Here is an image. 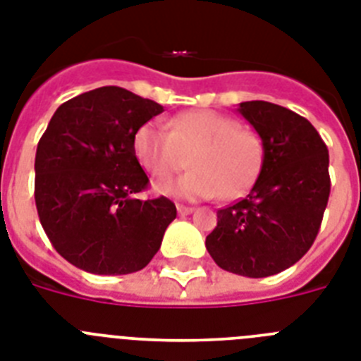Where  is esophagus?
Returning <instances> with one entry per match:
<instances>
[{
  "label": "esophagus",
  "mask_w": 361,
  "mask_h": 361,
  "mask_svg": "<svg viewBox=\"0 0 361 361\" xmlns=\"http://www.w3.org/2000/svg\"><path fill=\"white\" fill-rule=\"evenodd\" d=\"M176 209H178V214H181V216H187V214H190L192 211H195V207H189V205H176Z\"/></svg>",
  "instance_id": "obj_1"
}]
</instances>
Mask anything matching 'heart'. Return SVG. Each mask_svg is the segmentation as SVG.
I'll use <instances>...</instances> for the list:
<instances>
[{"instance_id":"1","label":"heart","mask_w":361,"mask_h":361,"mask_svg":"<svg viewBox=\"0 0 361 361\" xmlns=\"http://www.w3.org/2000/svg\"><path fill=\"white\" fill-rule=\"evenodd\" d=\"M134 150L154 178H169L192 163V171L157 183V192L183 200L238 198L257 180L262 139L233 117L213 110H190L169 121V128L147 123L137 130Z\"/></svg>"}]
</instances>
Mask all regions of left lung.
Returning <instances> with one entry per match:
<instances>
[{
    "mask_svg": "<svg viewBox=\"0 0 361 361\" xmlns=\"http://www.w3.org/2000/svg\"><path fill=\"white\" fill-rule=\"evenodd\" d=\"M238 114L262 139V165L246 198L218 211L205 247L226 271L269 277L316 240L330 195L329 148L310 121L288 108L247 101Z\"/></svg>",
    "mask_w": 361,
    "mask_h": 361,
    "instance_id": "8db88e82",
    "label": "left lung"
}]
</instances>
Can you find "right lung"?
Listing matches in <instances>:
<instances>
[{
    "label": "right lung",
    "mask_w": 361,
    "mask_h": 361,
    "mask_svg": "<svg viewBox=\"0 0 361 361\" xmlns=\"http://www.w3.org/2000/svg\"><path fill=\"white\" fill-rule=\"evenodd\" d=\"M163 106L119 86L97 87L59 106L35 159V200L53 247L97 275H126L152 260L176 205L139 200L148 176L134 137Z\"/></svg>",
    "instance_id": "1"
}]
</instances>
